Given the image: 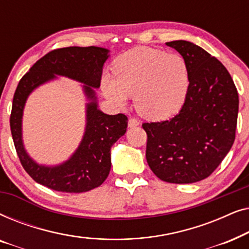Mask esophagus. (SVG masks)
I'll return each instance as SVG.
<instances>
[{
	"mask_svg": "<svg viewBox=\"0 0 249 249\" xmlns=\"http://www.w3.org/2000/svg\"><path fill=\"white\" fill-rule=\"evenodd\" d=\"M128 125L130 128L137 127V125H139V121L136 118H130V119H129V121H128Z\"/></svg>",
	"mask_w": 249,
	"mask_h": 249,
	"instance_id": "obj_1",
	"label": "esophagus"
}]
</instances>
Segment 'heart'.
I'll return each mask as SVG.
<instances>
[{
    "instance_id": "b5f03b06",
    "label": "heart",
    "mask_w": 249,
    "mask_h": 249,
    "mask_svg": "<svg viewBox=\"0 0 249 249\" xmlns=\"http://www.w3.org/2000/svg\"><path fill=\"white\" fill-rule=\"evenodd\" d=\"M189 70L179 54L137 47L114 61L112 78L103 77L102 89L117 105L134 96L135 107L146 118L162 120L177 113L186 100Z\"/></svg>"
}]
</instances>
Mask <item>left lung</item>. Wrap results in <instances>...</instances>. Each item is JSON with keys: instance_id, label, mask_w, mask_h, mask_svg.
I'll return each instance as SVG.
<instances>
[{"instance_id": "left-lung-1", "label": "left lung", "mask_w": 249, "mask_h": 249, "mask_svg": "<svg viewBox=\"0 0 249 249\" xmlns=\"http://www.w3.org/2000/svg\"><path fill=\"white\" fill-rule=\"evenodd\" d=\"M166 45L178 51L189 70L181 110L161 122H145L146 160L159 179L193 183L207 178L226 158L236 138L239 98L226 67L187 40Z\"/></svg>"}]
</instances>
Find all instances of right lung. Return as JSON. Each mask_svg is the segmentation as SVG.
Segmentation results:
<instances>
[{
	"instance_id": "right-lung-1",
	"label": "right lung",
	"mask_w": 249,
	"mask_h": 249,
	"mask_svg": "<svg viewBox=\"0 0 249 249\" xmlns=\"http://www.w3.org/2000/svg\"><path fill=\"white\" fill-rule=\"evenodd\" d=\"M108 51L102 47H63L45 54L30 68L17 86L10 115V128L17 154L26 172L36 182L62 193H84L101 186L111 169V146L127 131V115H107L97 108L94 88L101 85L103 64ZM72 77L85 84L91 100L88 106V125L80 147L63 165L46 168L36 165L23 149L21 118L25 100L33 89L55 77Z\"/></svg>"
}]
</instances>
